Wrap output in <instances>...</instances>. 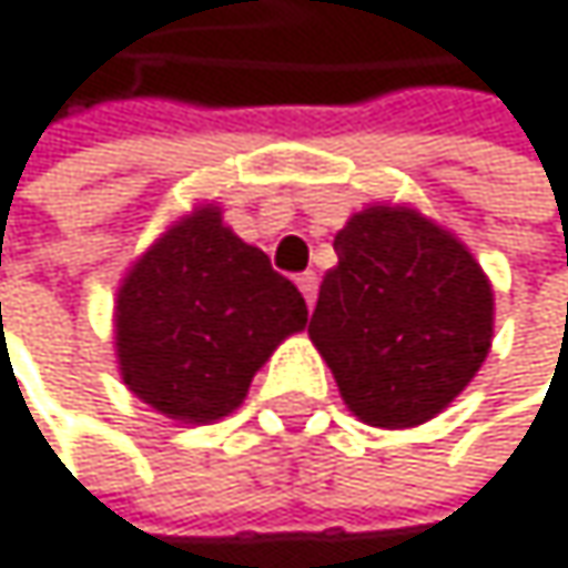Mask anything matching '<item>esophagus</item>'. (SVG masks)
<instances>
[{"label":"esophagus","instance_id":"1","mask_svg":"<svg viewBox=\"0 0 568 568\" xmlns=\"http://www.w3.org/2000/svg\"><path fill=\"white\" fill-rule=\"evenodd\" d=\"M297 287H301L304 301L314 304V297H317V274H314V271H304V274L297 277Z\"/></svg>","mask_w":568,"mask_h":568}]
</instances>
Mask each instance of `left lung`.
<instances>
[{
	"mask_svg": "<svg viewBox=\"0 0 568 568\" xmlns=\"http://www.w3.org/2000/svg\"><path fill=\"white\" fill-rule=\"evenodd\" d=\"M311 341L344 405L375 428L435 418L491 347V284L468 247L412 206H368L334 237Z\"/></svg>",
	"mask_w": 568,
	"mask_h": 568,
	"instance_id": "1",
	"label": "left lung"
}]
</instances>
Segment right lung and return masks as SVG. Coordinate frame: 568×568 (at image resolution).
<instances>
[{"label": "right lung", "instance_id": "1", "mask_svg": "<svg viewBox=\"0 0 568 568\" xmlns=\"http://www.w3.org/2000/svg\"><path fill=\"white\" fill-rule=\"evenodd\" d=\"M304 327L301 291L224 227L214 203L180 217L116 294L123 385L183 425L231 415L274 347Z\"/></svg>", "mask_w": 568, "mask_h": 568}]
</instances>
